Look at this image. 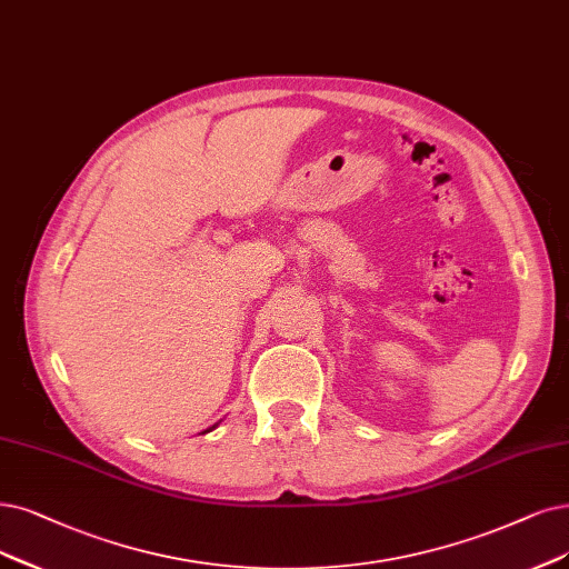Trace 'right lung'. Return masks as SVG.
I'll return each mask as SVG.
<instances>
[{"label":"right lung","mask_w":569,"mask_h":569,"mask_svg":"<svg viewBox=\"0 0 569 569\" xmlns=\"http://www.w3.org/2000/svg\"><path fill=\"white\" fill-rule=\"evenodd\" d=\"M216 427H218V425H213V427H210V429H206V431H203V433H208V431H213V429H216Z\"/></svg>","instance_id":"right-lung-1"}]
</instances>
